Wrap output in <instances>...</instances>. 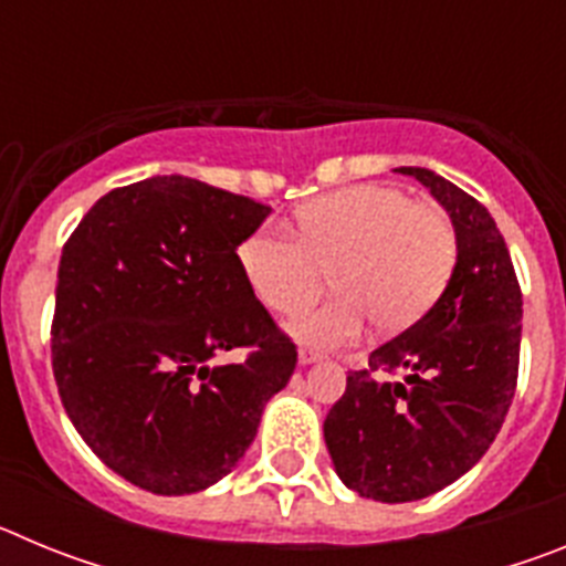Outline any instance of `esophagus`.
<instances>
[{
	"instance_id": "esophagus-1",
	"label": "esophagus",
	"mask_w": 566,
	"mask_h": 566,
	"mask_svg": "<svg viewBox=\"0 0 566 566\" xmlns=\"http://www.w3.org/2000/svg\"><path fill=\"white\" fill-rule=\"evenodd\" d=\"M297 357H300V363L308 365V363H314V359H319V352L317 348H312V345H300Z\"/></svg>"
}]
</instances>
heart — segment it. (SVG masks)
<instances>
[{
	"mask_svg": "<svg viewBox=\"0 0 566 566\" xmlns=\"http://www.w3.org/2000/svg\"><path fill=\"white\" fill-rule=\"evenodd\" d=\"M254 297L277 314L308 308L332 272L337 297L294 326L300 339L334 348L363 334L413 326L431 312L457 266V232L439 209L391 187L343 189L294 214V238L258 227L238 247Z\"/></svg>",
	"mask_w": 566,
	"mask_h": 566,
	"instance_id": "b5f03b06",
	"label": "heart"
}]
</instances>
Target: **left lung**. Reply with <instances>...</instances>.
I'll list each match as a JSON object with an SVG mask.
<instances>
[{"mask_svg": "<svg viewBox=\"0 0 566 566\" xmlns=\"http://www.w3.org/2000/svg\"><path fill=\"white\" fill-rule=\"evenodd\" d=\"M431 189L457 229V266L433 308L348 371L323 422L343 479L374 502H417L484 457L516 394L522 289L488 209L422 167H399ZM402 373L399 380L376 374Z\"/></svg>", "mask_w": 566, "mask_h": 566, "instance_id": "left-lung-1", "label": "left lung"}]
</instances>
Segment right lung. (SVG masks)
I'll return each instance as SVG.
<instances>
[{"label":"right lung","instance_id":"add662e5","mask_svg":"<svg viewBox=\"0 0 566 566\" xmlns=\"http://www.w3.org/2000/svg\"><path fill=\"white\" fill-rule=\"evenodd\" d=\"M272 209L184 175L98 198L62 249L50 326L64 411L109 470L158 496L223 479L286 388L297 345L240 272ZM232 347L247 360L209 366Z\"/></svg>","mask_w":566,"mask_h":566}]
</instances>
